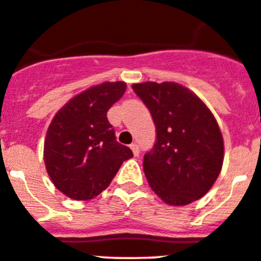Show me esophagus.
<instances>
[{"instance_id": "obj_1", "label": "esophagus", "mask_w": 261, "mask_h": 261, "mask_svg": "<svg viewBox=\"0 0 261 261\" xmlns=\"http://www.w3.org/2000/svg\"><path fill=\"white\" fill-rule=\"evenodd\" d=\"M130 148H132V151H133V155H135V156L140 155V147H138V145H136V143H132V145H130Z\"/></svg>"}]
</instances>
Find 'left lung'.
<instances>
[{"mask_svg": "<svg viewBox=\"0 0 261 261\" xmlns=\"http://www.w3.org/2000/svg\"><path fill=\"white\" fill-rule=\"evenodd\" d=\"M150 110L156 142L143 156L151 190L168 205L183 206L209 192L222 170L224 143L207 106L174 82L133 84Z\"/></svg>", "mask_w": 261, "mask_h": 261, "instance_id": "1", "label": "left lung"}]
</instances>
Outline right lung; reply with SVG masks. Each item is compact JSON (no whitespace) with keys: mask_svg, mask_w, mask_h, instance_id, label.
Segmentation results:
<instances>
[{"mask_svg":"<svg viewBox=\"0 0 261 261\" xmlns=\"http://www.w3.org/2000/svg\"><path fill=\"white\" fill-rule=\"evenodd\" d=\"M124 82H105L66 102L44 140V164L55 187L74 200H91L109 187L123 161L133 158L116 141L108 111L123 97Z\"/></svg>","mask_w":261,"mask_h":261,"instance_id":"right-lung-1","label":"right lung"}]
</instances>
